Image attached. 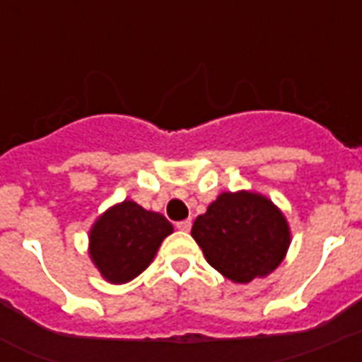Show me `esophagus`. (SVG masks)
Wrapping results in <instances>:
<instances>
[{
	"mask_svg": "<svg viewBox=\"0 0 362 362\" xmlns=\"http://www.w3.org/2000/svg\"><path fill=\"white\" fill-rule=\"evenodd\" d=\"M176 229H178V231H182V233H187L189 229H192V221H189V220L178 221V223H176Z\"/></svg>",
	"mask_w": 362,
	"mask_h": 362,
	"instance_id": "1",
	"label": "esophagus"
}]
</instances>
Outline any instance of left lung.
I'll return each mask as SVG.
<instances>
[{
	"label": "left lung",
	"mask_w": 362,
	"mask_h": 362,
	"mask_svg": "<svg viewBox=\"0 0 362 362\" xmlns=\"http://www.w3.org/2000/svg\"><path fill=\"white\" fill-rule=\"evenodd\" d=\"M204 257L235 284H247L278 269L291 242L286 216L253 192H226L192 227Z\"/></svg>",
	"instance_id": "obj_1"
}]
</instances>
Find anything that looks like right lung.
<instances>
[{"mask_svg": "<svg viewBox=\"0 0 362 362\" xmlns=\"http://www.w3.org/2000/svg\"><path fill=\"white\" fill-rule=\"evenodd\" d=\"M173 233L159 212L124 201L98 218L90 231V257L105 280L125 284L148 269L161 242Z\"/></svg>", "mask_w": 362, "mask_h": 362, "instance_id": "obj_1", "label": "right lung"}]
</instances>
